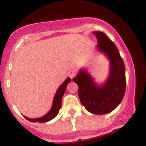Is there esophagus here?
Returning a JSON list of instances; mask_svg holds the SVG:
<instances>
[{"instance_id":"1","label":"esophagus","mask_w":146,"mask_h":146,"mask_svg":"<svg viewBox=\"0 0 146 146\" xmlns=\"http://www.w3.org/2000/svg\"><path fill=\"white\" fill-rule=\"evenodd\" d=\"M68 74L70 78L73 79L75 76V75H76V72H75V71H74V70H71V71H69V72H68Z\"/></svg>"}]
</instances>
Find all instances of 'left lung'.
<instances>
[{
	"label": "left lung",
	"instance_id": "left-lung-1",
	"mask_svg": "<svg viewBox=\"0 0 146 146\" xmlns=\"http://www.w3.org/2000/svg\"><path fill=\"white\" fill-rule=\"evenodd\" d=\"M98 44L96 49L109 61V72L103 82L98 84L82 68L73 80L78 85L81 104L90 113L104 115L113 111L120 104L125 91V70L118 48L102 31H94Z\"/></svg>",
	"mask_w": 146,
	"mask_h": 146
}]
</instances>
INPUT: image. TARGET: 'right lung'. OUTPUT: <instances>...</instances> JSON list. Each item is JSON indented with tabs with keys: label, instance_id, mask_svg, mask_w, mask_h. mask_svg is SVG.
<instances>
[{
	"label": "right lung",
	"instance_id": "add662e5",
	"mask_svg": "<svg viewBox=\"0 0 146 146\" xmlns=\"http://www.w3.org/2000/svg\"><path fill=\"white\" fill-rule=\"evenodd\" d=\"M71 79L70 78H67L66 79V80L59 86V88L57 90L56 94L54 95V98H53V104H52L51 109L49 110V111L46 115H44V116L41 117H38V118L35 119L29 118V117H27L23 115L25 117V118L29 120V121L38 122V123H44V122L49 121L50 120L55 118L58 115V113H59V110L62 106V99L63 95L64 94L68 84L71 82Z\"/></svg>",
	"mask_w": 146,
	"mask_h": 146
}]
</instances>
